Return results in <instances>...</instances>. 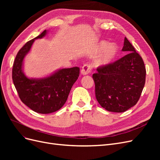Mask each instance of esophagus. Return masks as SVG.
Here are the masks:
<instances>
[{
    "label": "esophagus",
    "instance_id": "esophagus-1",
    "mask_svg": "<svg viewBox=\"0 0 160 160\" xmlns=\"http://www.w3.org/2000/svg\"><path fill=\"white\" fill-rule=\"evenodd\" d=\"M91 71H92V68H91V65L85 64L83 66V67H82L81 72L82 75H88V73H89V72H91Z\"/></svg>",
    "mask_w": 160,
    "mask_h": 160
}]
</instances>
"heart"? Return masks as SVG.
Returning a JSON list of instances; mask_svg holds the SVG:
<instances>
[{
	"mask_svg": "<svg viewBox=\"0 0 160 160\" xmlns=\"http://www.w3.org/2000/svg\"><path fill=\"white\" fill-rule=\"evenodd\" d=\"M101 51L102 52L94 60V65L96 67H105L110 64L118 55V48L114 44L109 45L105 41H101L98 43L93 51V54H97Z\"/></svg>",
	"mask_w": 160,
	"mask_h": 160,
	"instance_id": "obj_1",
	"label": "heart"
}]
</instances>
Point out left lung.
<instances>
[{
  "mask_svg": "<svg viewBox=\"0 0 160 160\" xmlns=\"http://www.w3.org/2000/svg\"><path fill=\"white\" fill-rule=\"evenodd\" d=\"M122 51L127 54L93 75L96 99L111 112H124L136 104L146 82L143 61L126 37Z\"/></svg>",
  "mask_w": 160,
  "mask_h": 160,
  "instance_id": "obj_1",
  "label": "left lung"
}]
</instances>
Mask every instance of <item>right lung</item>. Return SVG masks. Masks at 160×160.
I'll use <instances>...</instances> for the list:
<instances>
[{"label": "right lung", "mask_w": 160, "mask_h": 160, "mask_svg": "<svg viewBox=\"0 0 160 160\" xmlns=\"http://www.w3.org/2000/svg\"><path fill=\"white\" fill-rule=\"evenodd\" d=\"M47 31L28 41L18 51L12 67V81L22 102L32 111L47 114L60 109L68 98L72 86L79 75L78 67L61 69L47 77L30 79L24 74V58L35 39L45 37Z\"/></svg>", "instance_id": "add662e5"}]
</instances>
